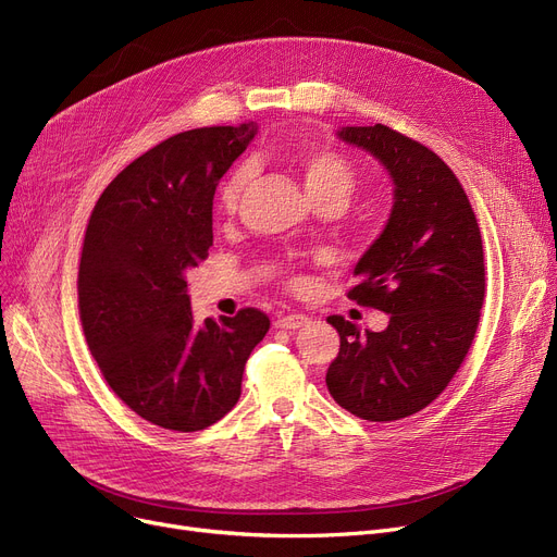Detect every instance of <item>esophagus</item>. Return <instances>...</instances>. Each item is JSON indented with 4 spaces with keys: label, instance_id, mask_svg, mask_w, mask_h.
I'll use <instances>...</instances> for the list:
<instances>
[{
    "label": "esophagus",
    "instance_id": "34e87169",
    "mask_svg": "<svg viewBox=\"0 0 557 557\" xmlns=\"http://www.w3.org/2000/svg\"><path fill=\"white\" fill-rule=\"evenodd\" d=\"M307 323H309L307 315H302V313H290V315L280 318L277 323H275V327H280V330H300V327H305Z\"/></svg>",
    "mask_w": 557,
    "mask_h": 557
}]
</instances>
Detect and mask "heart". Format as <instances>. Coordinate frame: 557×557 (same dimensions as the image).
<instances>
[{
    "label": "heart",
    "instance_id": "b5f03b06",
    "mask_svg": "<svg viewBox=\"0 0 557 557\" xmlns=\"http://www.w3.org/2000/svg\"><path fill=\"white\" fill-rule=\"evenodd\" d=\"M307 194L313 202L345 205L357 187V173L345 158L332 151H311L300 160ZM252 181V166L242 164L234 169L221 185L219 205L223 212H234Z\"/></svg>",
    "mask_w": 557,
    "mask_h": 557
}]
</instances>
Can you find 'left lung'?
<instances>
[{
	"mask_svg": "<svg viewBox=\"0 0 557 557\" xmlns=\"http://www.w3.org/2000/svg\"><path fill=\"white\" fill-rule=\"evenodd\" d=\"M336 137L370 153L393 181L391 216L347 294L388 313V327L361 332L330 315L341 352L325 382L345 411L393 422L441 395L474 341L485 296L481 232L454 171L426 146L382 124L343 126Z\"/></svg>",
	"mask_w": 557,
	"mask_h": 557,
	"instance_id": "obj_1",
	"label": "left lung"
}]
</instances>
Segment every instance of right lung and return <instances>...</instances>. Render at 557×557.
Wrapping results in <instances>:
<instances>
[{"mask_svg": "<svg viewBox=\"0 0 557 557\" xmlns=\"http://www.w3.org/2000/svg\"><path fill=\"white\" fill-rule=\"evenodd\" d=\"M255 135L250 122L160 141L106 187L85 230L87 345L110 388L162 429L200 431L232 411L246 361L271 327L257 309L196 323L185 280L212 246L216 185Z\"/></svg>", "mask_w": 557, "mask_h": 557, "instance_id": "obj_1", "label": "right lung"}]
</instances>
